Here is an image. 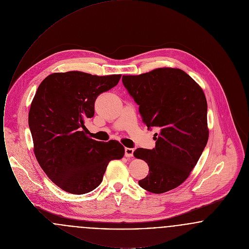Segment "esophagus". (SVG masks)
<instances>
[{"label":"esophagus","mask_w":249,"mask_h":249,"mask_svg":"<svg viewBox=\"0 0 249 249\" xmlns=\"http://www.w3.org/2000/svg\"><path fill=\"white\" fill-rule=\"evenodd\" d=\"M133 152H134L133 148H129V147L125 148V156L126 157H132L133 156Z\"/></svg>","instance_id":"34e87169"}]
</instances>
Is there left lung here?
I'll use <instances>...</instances> for the list:
<instances>
[{"label": "left lung", "mask_w": 249, "mask_h": 249, "mask_svg": "<svg viewBox=\"0 0 249 249\" xmlns=\"http://www.w3.org/2000/svg\"><path fill=\"white\" fill-rule=\"evenodd\" d=\"M122 83L147 129L156 128L153 149L137 148L134 157L149 167L140 187L160 194L189 178L208 141L207 103L201 87L180 69L159 68L123 75Z\"/></svg>", "instance_id": "left-lung-1"}]
</instances>
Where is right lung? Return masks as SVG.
<instances>
[{"label": "right lung", "mask_w": 249, "mask_h": 249, "mask_svg": "<svg viewBox=\"0 0 249 249\" xmlns=\"http://www.w3.org/2000/svg\"><path fill=\"white\" fill-rule=\"evenodd\" d=\"M120 77L55 72L39 85L29 112L34 150L38 163L61 190L77 195L94 190L109 161L124 156L120 142L93 140L84 125L94 116L97 97L114 88Z\"/></svg>", "instance_id": "1"}]
</instances>
